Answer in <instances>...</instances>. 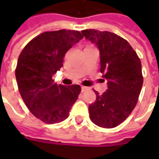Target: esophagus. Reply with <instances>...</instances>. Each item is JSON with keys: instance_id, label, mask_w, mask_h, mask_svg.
<instances>
[{"instance_id": "obj_1", "label": "esophagus", "mask_w": 159, "mask_h": 159, "mask_svg": "<svg viewBox=\"0 0 159 159\" xmlns=\"http://www.w3.org/2000/svg\"><path fill=\"white\" fill-rule=\"evenodd\" d=\"M89 90H90V88L88 87H83V86L82 87V92H87V91H89Z\"/></svg>"}]
</instances>
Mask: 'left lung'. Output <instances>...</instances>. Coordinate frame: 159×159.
I'll return each mask as SVG.
<instances>
[{
    "label": "left lung",
    "mask_w": 159,
    "mask_h": 159,
    "mask_svg": "<svg viewBox=\"0 0 159 159\" xmlns=\"http://www.w3.org/2000/svg\"><path fill=\"white\" fill-rule=\"evenodd\" d=\"M86 39L95 43L100 52V71L107 80L106 92L89 106L91 120L102 128L122 123L135 107L143 86L141 62L130 44L108 31L85 30Z\"/></svg>",
    "instance_id": "8db88e82"
}]
</instances>
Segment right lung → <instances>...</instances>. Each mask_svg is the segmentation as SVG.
Wrapping results in <instances>:
<instances>
[{"label": "right lung", "instance_id": "add662e5", "mask_svg": "<svg viewBox=\"0 0 159 159\" xmlns=\"http://www.w3.org/2000/svg\"><path fill=\"white\" fill-rule=\"evenodd\" d=\"M83 36L79 31L61 30L41 34L19 56L16 77L24 102L44 123H59L69 116L81 92L79 85L57 86L52 79L62 66L67 51Z\"/></svg>", "mask_w": 159, "mask_h": 159}]
</instances>
